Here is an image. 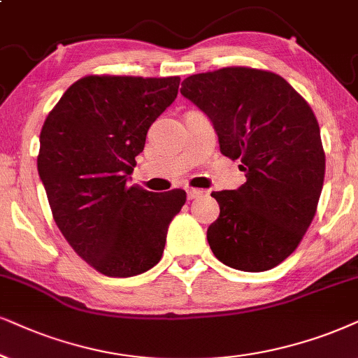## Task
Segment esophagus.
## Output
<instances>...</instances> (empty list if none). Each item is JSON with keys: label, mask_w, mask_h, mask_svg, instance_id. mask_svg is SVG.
Wrapping results in <instances>:
<instances>
[{"label": "esophagus", "mask_w": 358, "mask_h": 358, "mask_svg": "<svg viewBox=\"0 0 358 358\" xmlns=\"http://www.w3.org/2000/svg\"><path fill=\"white\" fill-rule=\"evenodd\" d=\"M203 193H205V192H203V189H200V188H188V189H187L188 200H194V198L201 196Z\"/></svg>", "instance_id": "obj_1"}]
</instances>
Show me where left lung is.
I'll use <instances>...</instances> for the list:
<instances>
[{
	"instance_id": "1",
	"label": "left lung",
	"mask_w": 358,
	"mask_h": 358,
	"mask_svg": "<svg viewBox=\"0 0 358 358\" xmlns=\"http://www.w3.org/2000/svg\"><path fill=\"white\" fill-rule=\"evenodd\" d=\"M180 92L210 117L223 155L246 183L213 192L220 218L206 238L229 268L261 273L297 250L317 211L325 153L314 112L271 71L231 66L193 74Z\"/></svg>"
}]
</instances>
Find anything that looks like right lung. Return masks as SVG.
<instances>
[{
    "label": "right lung",
    "instance_id": "obj_1",
    "mask_svg": "<svg viewBox=\"0 0 358 358\" xmlns=\"http://www.w3.org/2000/svg\"><path fill=\"white\" fill-rule=\"evenodd\" d=\"M178 85V76H85L44 120L38 171L52 218L72 250L108 278L152 269L187 201L180 188L152 193L127 185L148 129Z\"/></svg>",
    "mask_w": 358,
    "mask_h": 358
}]
</instances>
